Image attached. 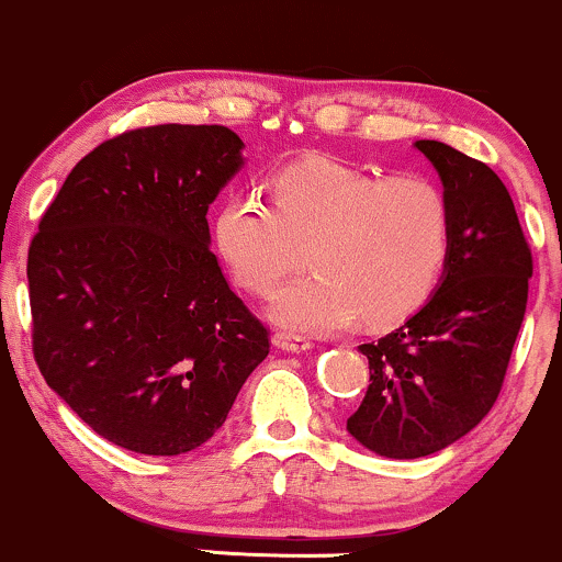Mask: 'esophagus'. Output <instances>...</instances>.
<instances>
[{
  "mask_svg": "<svg viewBox=\"0 0 562 562\" xmlns=\"http://www.w3.org/2000/svg\"><path fill=\"white\" fill-rule=\"evenodd\" d=\"M273 345L283 352H307L313 348L311 339L300 337V334H286V331L273 334Z\"/></svg>",
  "mask_w": 562,
  "mask_h": 562,
  "instance_id": "1",
  "label": "esophagus"
}]
</instances>
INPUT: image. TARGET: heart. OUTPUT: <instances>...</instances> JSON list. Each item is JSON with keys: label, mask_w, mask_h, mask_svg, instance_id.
<instances>
[{"label": "heart", "mask_w": 562, "mask_h": 562, "mask_svg": "<svg viewBox=\"0 0 562 562\" xmlns=\"http://www.w3.org/2000/svg\"><path fill=\"white\" fill-rule=\"evenodd\" d=\"M451 204L422 175H393L311 156L273 175V204L228 193L212 217V244L233 281L268 294L315 241V273L283 281L268 302L273 324L297 334H337L401 324L432 297L451 251Z\"/></svg>", "instance_id": "b5f03b06"}]
</instances>
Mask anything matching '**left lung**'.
Segmentation results:
<instances>
[{
    "mask_svg": "<svg viewBox=\"0 0 562 562\" xmlns=\"http://www.w3.org/2000/svg\"><path fill=\"white\" fill-rule=\"evenodd\" d=\"M451 204V251L432 297L361 345L371 384L348 432L387 459H419L468 435L494 406L533 273L513 196L483 161L417 140Z\"/></svg>",
    "mask_w": 562,
    "mask_h": 562,
    "instance_id": "8db88e82",
    "label": "left lung"
}]
</instances>
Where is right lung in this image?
Returning a JSON list of instances; mask_svg holds the SVG:
<instances>
[{"label": "right lung", "instance_id": "1", "mask_svg": "<svg viewBox=\"0 0 562 562\" xmlns=\"http://www.w3.org/2000/svg\"><path fill=\"white\" fill-rule=\"evenodd\" d=\"M217 124H159L71 169L29 249L34 356L81 422L148 457L199 449L268 356L206 212L244 167Z\"/></svg>", "mask_w": 562, "mask_h": 562}]
</instances>
